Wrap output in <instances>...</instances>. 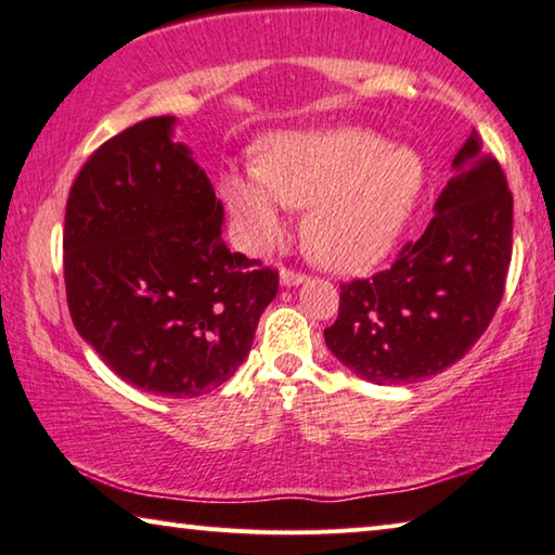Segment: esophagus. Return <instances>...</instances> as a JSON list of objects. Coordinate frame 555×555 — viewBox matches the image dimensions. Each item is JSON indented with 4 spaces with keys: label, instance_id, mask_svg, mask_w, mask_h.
Instances as JSON below:
<instances>
[{
    "label": "esophagus",
    "instance_id": "obj_1",
    "mask_svg": "<svg viewBox=\"0 0 555 555\" xmlns=\"http://www.w3.org/2000/svg\"><path fill=\"white\" fill-rule=\"evenodd\" d=\"M306 281V274H300V271L294 269H281V284L284 286H298Z\"/></svg>",
    "mask_w": 555,
    "mask_h": 555
}]
</instances>
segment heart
<instances>
[{"instance_id":"heart-1","label":"heart","mask_w":555,"mask_h":555,"mask_svg":"<svg viewBox=\"0 0 555 555\" xmlns=\"http://www.w3.org/2000/svg\"><path fill=\"white\" fill-rule=\"evenodd\" d=\"M426 185L416 149L372 129L331 127L269 137L257 168L222 176V195L249 249L284 232V208L304 210V240L323 267L357 274L389 255Z\"/></svg>"}]
</instances>
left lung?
I'll list each match as a JSON object with an SVG mask.
<instances>
[{
    "instance_id": "obj_1",
    "label": "left lung",
    "mask_w": 555,
    "mask_h": 555,
    "mask_svg": "<svg viewBox=\"0 0 555 555\" xmlns=\"http://www.w3.org/2000/svg\"><path fill=\"white\" fill-rule=\"evenodd\" d=\"M436 215L397 261L340 284L325 345L357 377L409 384L455 364L490 327L512 261L514 201L473 129L453 158Z\"/></svg>"
}]
</instances>
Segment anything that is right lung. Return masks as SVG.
Listing matches in <instances>:
<instances>
[{
	"label": "right lung",
	"instance_id": "1",
	"mask_svg": "<svg viewBox=\"0 0 555 555\" xmlns=\"http://www.w3.org/2000/svg\"><path fill=\"white\" fill-rule=\"evenodd\" d=\"M173 117L107 139L65 205L68 311L107 367L142 391L193 399L218 389L251 350L279 271L230 251L222 203Z\"/></svg>",
	"mask_w": 555,
	"mask_h": 555
}]
</instances>
